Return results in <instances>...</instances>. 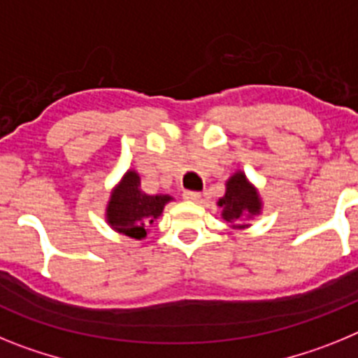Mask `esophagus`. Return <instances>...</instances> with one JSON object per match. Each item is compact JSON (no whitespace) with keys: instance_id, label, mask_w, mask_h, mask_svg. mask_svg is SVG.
<instances>
[{"instance_id":"1","label":"esophagus","mask_w":358,"mask_h":358,"mask_svg":"<svg viewBox=\"0 0 358 358\" xmlns=\"http://www.w3.org/2000/svg\"><path fill=\"white\" fill-rule=\"evenodd\" d=\"M183 198L189 201H200L201 200V194L198 191H185L183 192Z\"/></svg>"}]
</instances>
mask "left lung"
<instances>
[{"label": "left lung", "instance_id": "1", "mask_svg": "<svg viewBox=\"0 0 358 358\" xmlns=\"http://www.w3.org/2000/svg\"><path fill=\"white\" fill-rule=\"evenodd\" d=\"M222 207L223 220L232 223L234 227L243 229V220L259 214L261 200L257 196V191L247 182V176L243 173H236L227 182L225 196L217 201Z\"/></svg>", "mask_w": 358, "mask_h": 358}]
</instances>
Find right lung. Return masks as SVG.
Segmentation results:
<instances>
[{
    "instance_id": "obj_1",
    "label": "right lung",
    "mask_w": 358,
    "mask_h": 358,
    "mask_svg": "<svg viewBox=\"0 0 358 358\" xmlns=\"http://www.w3.org/2000/svg\"><path fill=\"white\" fill-rule=\"evenodd\" d=\"M171 200L173 198L169 194H145L141 189L138 173L127 171L111 192L106 217L117 232L142 239L148 234V225L160 216L166 203Z\"/></svg>"
}]
</instances>
